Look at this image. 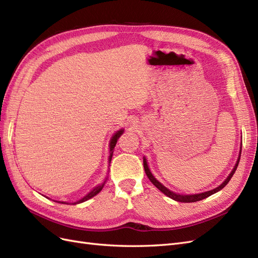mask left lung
Here are the masks:
<instances>
[{"instance_id": "1", "label": "left lung", "mask_w": 258, "mask_h": 258, "mask_svg": "<svg viewBox=\"0 0 258 258\" xmlns=\"http://www.w3.org/2000/svg\"><path fill=\"white\" fill-rule=\"evenodd\" d=\"M240 156H241V154L239 155V158H238V160H237V162H236L235 167H233V169H232V171L230 172V174L228 175L227 178L225 179V182H224L223 184H221L220 186L216 187V188H214V189H212V190H209V191H206V192H201V194H196V195H178V194H175V192H173V191L169 190V189L167 188V187L163 186L161 183H159V182L157 181V179H156V178L153 176V174L151 173L150 169H148V166H147V163H146V160H145V159H144V162H143V166H144L145 173H146L148 179H150V181H151L156 187H157V188H158L160 191H162L163 194H165L166 196L170 197L171 199H173V200H175V201H179V202H196V201H200V200L205 199V198H208L209 196H211V195H213V194L217 192L218 190L223 189L224 187L228 184V182L230 181V178L232 177L233 174H235L236 170H237V168H238L239 161H240Z\"/></svg>"}]
</instances>
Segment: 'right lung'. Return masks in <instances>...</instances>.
<instances>
[{
	"label": "right lung",
	"mask_w": 258,
	"mask_h": 258,
	"mask_svg": "<svg viewBox=\"0 0 258 258\" xmlns=\"http://www.w3.org/2000/svg\"><path fill=\"white\" fill-rule=\"evenodd\" d=\"M122 132H123V130L122 129H120L119 131H117L116 134L114 135V137L112 138V140H111V143H110V152H111V154H110V161H111V159H112V156H113V150H114V147H115V145H116V143H117V141H118V139H119V137L122 135ZM107 181V179H106ZM106 181H104V183L103 184H101V185H99V186H97L96 188H93L88 195H86V196L83 198V199H81V200H79L77 202H74V205H76V204H81V202H84V201H86V200H88V199H90V198H92L93 196H96L97 194H99L101 190H102V188L104 187V185H105V183H106ZM60 202V201H59ZM61 204H64V202H61Z\"/></svg>",
	"instance_id": "obj_1"
}]
</instances>
